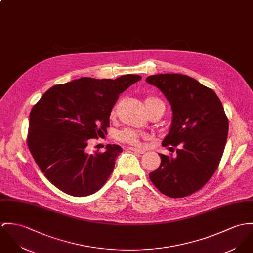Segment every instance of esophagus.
Listing matches in <instances>:
<instances>
[{"mask_svg":"<svg viewBox=\"0 0 253 253\" xmlns=\"http://www.w3.org/2000/svg\"><path fill=\"white\" fill-rule=\"evenodd\" d=\"M129 150L132 151V152H134V153H137V154H144V153H145V150L138 149V148H134V147H130Z\"/></svg>","mask_w":253,"mask_h":253,"instance_id":"esophagus-1","label":"esophagus"}]
</instances>
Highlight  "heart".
<instances>
[{
    "label": "heart",
    "mask_w": 253,
    "mask_h": 253,
    "mask_svg": "<svg viewBox=\"0 0 253 253\" xmlns=\"http://www.w3.org/2000/svg\"><path fill=\"white\" fill-rule=\"evenodd\" d=\"M154 99H156V98H148V99H146L145 103L149 102L151 100H154ZM111 115H115V110L112 111ZM141 136L142 135L136 130H133V129H130V128H126V129L121 130L120 132H118L117 135H116V138H117V140H119L121 142L128 143V144H131V145H139Z\"/></svg>",
    "instance_id": "b5f03b06"
}]
</instances>
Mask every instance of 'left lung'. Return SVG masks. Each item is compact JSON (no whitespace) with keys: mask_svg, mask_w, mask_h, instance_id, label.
I'll use <instances>...</instances> for the list:
<instances>
[{"mask_svg":"<svg viewBox=\"0 0 253 253\" xmlns=\"http://www.w3.org/2000/svg\"><path fill=\"white\" fill-rule=\"evenodd\" d=\"M146 82L165 95L172 122L162 146L179 147L176 156L159 154L160 167L149 174L164 195L181 198L207 183L221 160L228 134V119L211 89L192 77L178 73L148 76Z\"/></svg>","mask_w":253,"mask_h":253,"instance_id":"1","label":"left lung"}]
</instances>
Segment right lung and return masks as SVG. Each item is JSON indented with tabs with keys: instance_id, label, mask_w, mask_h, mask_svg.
Listing matches in <instances>:
<instances>
[{
	"instance_id": "right-lung-1",
	"label": "right lung",
	"mask_w": 253,
	"mask_h": 253,
	"mask_svg": "<svg viewBox=\"0 0 253 253\" xmlns=\"http://www.w3.org/2000/svg\"><path fill=\"white\" fill-rule=\"evenodd\" d=\"M141 79L137 74L114 80L81 77L53 86L32 108L28 147L57 188L84 197L105 184L123 149L108 144L104 153L89 154V140L106 132L120 93Z\"/></svg>"
}]
</instances>
